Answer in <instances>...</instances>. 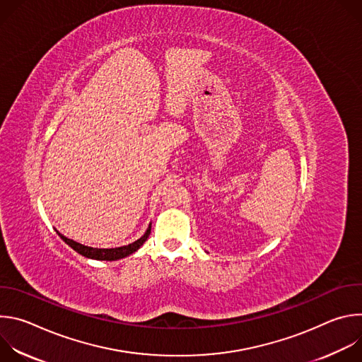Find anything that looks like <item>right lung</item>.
<instances>
[{"label":"right lung","mask_w":362,"mask_h":362,"mask_svg":"<svg viewBox=\"0 0 362 362\" xmlns=\"http://www.w3.org/2000/svg\"><path fill=\"white\" fill-rule=\"evenodd\" d=\"M150 230H151V223L148 225L146 233L137 239L136 242L133 243H129L126 246H120V247H112V249H98V247H91V246H86V245H81L73 239H69L66 238L64 235H62L59 230V236L69 245L71 246L77 253L86 256V257H90V259H97V261H117V259H122V257H126L132 253H134L148 238L150 235Z\"/></svg>","instance_id":"add662e5"}]
</instances>
